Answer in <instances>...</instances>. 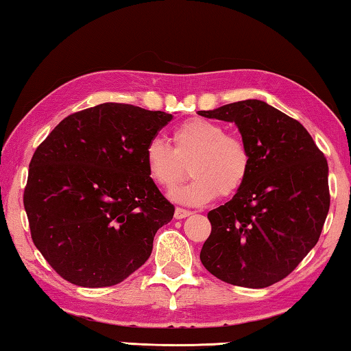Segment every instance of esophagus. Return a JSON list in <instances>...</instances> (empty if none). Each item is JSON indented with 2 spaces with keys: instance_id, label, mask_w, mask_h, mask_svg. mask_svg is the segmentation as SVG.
Here are the masks:
<instances>
[{
  "instance_id": "34e87169",
  "label": "esophagus",
  "mask_w": 351,
  "mask_h": 351,
  "mask_svg": "<svg viewBox=\"0 0 351 351\" xmlns=\"http://www.w3.org/2000/svg\"><path fill=\"white\" fill-rule=\"evenodd\" d=\"M189 215H192V210H187V209H182V207H176L175 209V218L176 219H182Z\"/></svg>"
}]
</instances>
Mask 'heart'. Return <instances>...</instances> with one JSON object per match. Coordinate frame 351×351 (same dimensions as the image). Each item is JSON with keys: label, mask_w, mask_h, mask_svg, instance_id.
<instances>
[{"label": "heart", "mask_w": 351, "mask_h": 351, "mask_svg": "<svg viewBox=\"0 0 351 351\" xmlns=\"http://www.w3.org/2000/svg\"><path fill=\"white\" fill-rule=\"evenodd\" d=\"M171 148L161 138L148 141L144 152L148 176L159 187L173 189L187 173L192 181L171 197L184 204H204L230 197L245 186L251 171V152L240 138L226 134L223 125L209 119L192 117L173 132Z\"/></svg>", "instance_id": "heart-1"}]
</instances>
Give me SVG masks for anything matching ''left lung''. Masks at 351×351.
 <instances>
[{"mask_svg": "<svg viewBox=\"0 0 351 351\" xmlns=\"http://www.w3.org/2000/svg\"><path fill=\"white\" fill-rule=\"evenodd\" d=\"M198 114L234 122L252 161L245 186L207 213L201 263L226 283L271 287L316 246L330 209L328 164L300 122L263 100Z\"/></svg>", "mask_w": 351, "mask_h": 351, "instance_id": "left-lung-1", "label": "left lung"}]
</instances>
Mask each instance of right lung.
<instances>
[{"label": "right lung", "instance_id": "add662e5", "mask_svg": "<svg viewBox=\"0 0 351 351\" xmlns=\"http://www.w3.org/2000/svg\"><path fill=\"white\" fill-rule=\"evenodd\" d=\"M173 116L100 104L64 117L29 164L25 209L34 245L57 274L112 287L150 257L175 207L148 176V141Z\"/></svg>", "mask_w": 351, "mask_h": 351}]
</instances>
